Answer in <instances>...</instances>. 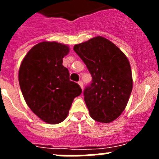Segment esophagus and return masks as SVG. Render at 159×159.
Masks as SVG:
<instances>
[{
  "label": "esophagus",
  "instance_id": "obj_1",
  "mask_svg": "<svg viewBox=\"0 0 159 159\" xmlns=\"http://www.w3.org/2000/svg\"><path fill=\"white\" fill-rule=\"evenodd\" d=\"M78 84L80 85V87L81 88V89H83V82L81 81H78Z\"/></svg>",
  "mask_w": 159,
  "mask_h": 159
}]
</instances>
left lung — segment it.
I'll list each match as a JSON object with an SVG mask.
<instances>
[{
    "mask_svg": "<svg viewBox=\"0 0 159 159\" xmlns=\"http://www.w3.org/2000/svg\"><path fill=\"white\" fill-rule=\"evenodd\" d=\"M74 51L87 66L92 81L84 91L90 116L110 123L125 108L133 81L129 59L109 40L98 36L75 44Z\"/></svg>",
    "mask_w": 159,
    "mask_h": 159,
    "instance_id": "obj_1",
    "label": "left lung"
}]
</instances>
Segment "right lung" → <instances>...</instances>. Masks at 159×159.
<instances>
[{
    "label": "right lung",
    "instance_id": "right-lung-1",
    "mask_svg": "<svg viewBox=\"0 0 159 159\" xmlns=\"http://www.w3.org/2000/svg\"><path fill=\"white\" fill-rule=\"evenodd\" d=\"M69 47L43 41L25 55L19 68L20 90L30 110L44 122L58 124L67 118L75 98L81 94L79 84L70 81L63 57Z\"/></svg>",
    "mask_w": 159,
    "mask_h": 159
}]
</instances>
